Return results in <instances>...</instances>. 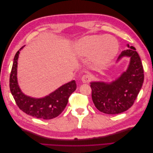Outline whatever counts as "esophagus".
Wrapping results in <instances>:
<instances>
[{"mask_svg": "<svg viewBox=\"0 0 153 153\" xmlns=\"http://www.w3.org/2000/svg\"><path fill=\"white\" fill-rule=\"evenodd\" d=\"M91 80V76L89 75H84L82 78V81L84 83H88Z\"/></svg>", "mask_w": 153, "mask_h": 153, "instance_id": "esophagus-1", "label": "esophagus"}]
</instances>
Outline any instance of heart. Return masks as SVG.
Wrapping results in <instances>:
<instances>
[{
	"instance_id": "b5f03b06",
	"label": "heart",
	"mask_w": 153,
	"mask_h": 153,
	"mask_svg": "<svg viewBox=\"0 0 153 153\" xmlns=\"http://www.w3.org/2000/svg\"><path fill=\"white\" fill-rule=\"evenodd\" d=\"M117 40L112 36H87L82 39L76 47L77 54L81 57L93 55L94 62L100 66H106L112 62L118 52Z\"/></svg>"
}]
</instances>
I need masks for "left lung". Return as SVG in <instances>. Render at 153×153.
I'll use <instances>...</instances> for the list:
<instances>
[{
    "instance_id": "1",
    "label": "left lung",
    "mask_w": 153,
    "mask_h": 153,
    "mask_svg": "<svg viewBox=\"0 0 153 153\" xmlns=\"http://www.w3.org/2000/svg\"><path fill=\"white\" fill-rule=\"evenodd\" d=\"M121 52L118 60L129 57L130 62L126 72L110 84L101 82L91 83L92 99L96 108L106 114L125 112L133 105L141 89L144 75L139 55L135 47Z\"/></svg>"
}]
</instances>
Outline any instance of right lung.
<instances>
[{"label":"right lung","mask_w":153,"mask_h":153,"mask_svg":"<svg viewBox=\"0 0 153 153\" xmlns=\"http://www.w3.org/2000/svg\"><path fill=\"white\" fill-rule=\"evenodd\" d=\"M20 50L14 58L10 78V91L16 105L24 112L38 119L48 120L57 117L65 108L69 97L76 90L75 81L67 83L43 98H33L25 95L18 85L16 76Z\"/></svg>","instance_id":"obj_1"}]
</instances>
